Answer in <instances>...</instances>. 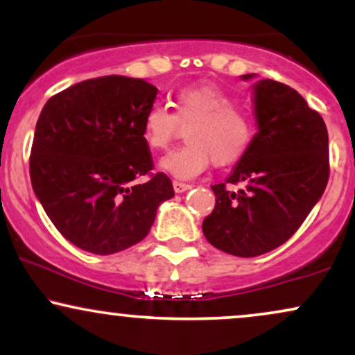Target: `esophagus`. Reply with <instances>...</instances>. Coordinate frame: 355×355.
<instances>
[{"instance_id": "esophagus-1", "label": "esophagus", "mask_w": 355, "mask_h": 355, "mask_svg": "<svg viewBox=\"0 0 355 355\" xmlns=\"http://www.w3.org/2000/svg\"><path fill=\"white\" fill-rule=\"evenodd\" d=\"M191 185H189V183H183V182H173V190L177 191V193H183V191L190 190Z\"/></svg>"}]
</instances>
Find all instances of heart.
I'll list each match as a JSON object with an SVG mask.
<instances>
[{
	"label": "heart",
	"instance_id": "1",
	"mask_svg": "<svg viewBox=\"0 0 355 355\" xmlns=\"http://www.w3.org/2000/svg\"><path fill=\"white\" fill-rule=\"evenodd\" d=\"M172 110L153 103L141 121V137L150 150H164L187 125V145L160 160V168L180 180H190L209 168L211 158L220 166L232 165L247 153L254 128L242 110L222 88L211 83L187 85L175 92Z\"/></svg>",
	"mask_w": 355,
	"mask_h": 355
}]
</instances>
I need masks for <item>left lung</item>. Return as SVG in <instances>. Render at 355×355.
<instances>
[{
    "label": "left lung",
    "mask_w": 355,
    "mask_h": 355,
    "mask_svg": "<svg viewBox=\"0 0 355 355\" xmlns=\"http://www.w3.org/2000/svg\"><path fill=\"white\" fill-rule=\"evenodd\" d=\"M252 92L257 133L225 183L211 187L215 209L202 223L211 245L237 257L267 254L287 242L329 180V135L319 113L279 81L259 80Z\"/></svg>",
    "instance_id": "obj_1"
}]
</instances>
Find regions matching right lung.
<instances>
[{
  "instance_id": "right-lung-1",
  "label": "right lung",
  "mask_w": 355,
  "mask_h": 355,
  "mask_svg": "<svg viewBox=\"0 0 355 355\" xmlns=\"http://www.w3.org/2000/svg\"><path fill=\"white\" fill-rule=\"evenodd\" d=\"M158 89L141 78L101 76L51 96L36 121L30 157L33 191L73 245L110 255L152 229L175 191L153 168L141 121Z\"/></svg>"
}]
</instances>
